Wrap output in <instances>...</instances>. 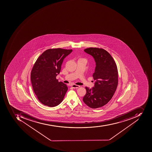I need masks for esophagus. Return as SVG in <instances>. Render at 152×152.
<instances>
[{"label": "esophagus", "instance_id": "obj_1", "mask_svg": "<svg viewBox=\"0 0 152 152\" xmlns=\"http://www.w3.org/2000/svg\"><path fill=\"white\" fill-rule=\"evenodd\" d=\"M72 87L73 88H75H75L77 89V88H79V87H80V86L76 85H72Z\"/></svg>", "mask_w": 152, "mask_h": 152}]
</instances>
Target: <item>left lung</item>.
I'll use <instances>...</instances> for the list:
<instances>
[{
    "mask_svg": "<svg viewBox=\"0 0 152 152\" xmlns=\"http://www.w3.org/2000/svg\"><path fill=\"white\" fill-rule=\"evenodd\" d=\"M84 51L94 58L96 66L92 75L94 87H86L83 101L90 108H99L111 100L116 91L118 82L117 66L111 55L103 48H89Z\"/></svg>",
    "mask_w": 152,
    "mask_h": 152,
    "instance_id": "obj_1",
    "label": "left lung"
}]
</instances>
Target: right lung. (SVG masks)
I'll return each instance as SVG.
<instances>
[{
	"label": "right lung",
	"mask_w": 152,
	"mask_h": 152,
	"mask_svg": "<svg viewBox=\"0 0 152 152\" xmlns=\"http://www.w3.org/2000/svg\"><path fill=\"white\" fill-rule=\"evenodd\" d=\"M72 51V49L61 48L47 49L35 62L31 72V81L34 92L43 104L55 107L63 101L68 88L56 77L64 58Z\"/></svg>",
	"instance_id": "add662e5"
}]
</instances>
